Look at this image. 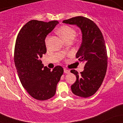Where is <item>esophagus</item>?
Returning <instances> with one entry per match:
<instances>
[{
	"mask_svg": "<svg viewBox=\"0 0 123 123\" xmlns=\"http://www.w3.org/2000/svg\"><path fill=\"white\" fill-rule=\"evenodd\" d=\"M63 70H64V73H69L70 72V70H68V69H64Z\"/></svg>",
	"mask_w": 123,
	"mask_h": 123,
	"instance_id": "1",
	"label": "esophagus"
}]
</instances>
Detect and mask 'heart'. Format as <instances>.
I'll use <instances>...</instances> for the list:
<instances>
[{"label":"heart","instance_id":"1","mask_svg":"<svg viewBox=\"0 0 123 123\" xmlns=\"http://www.w3.org/2000/svg\"><path fill=\"white\" fill-rule=\"evenodd\" d=\"M57 33L64 40L65 42L71 40L72 41L76 36V31L74 28L69 25H62L59 28L57 31ZM49 37L46 38V43H47Z\"/></svg>","mask_w":123,"mask_h":123}]
</instances>
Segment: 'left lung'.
<instances>
[{
    "label": "left lung",
    "mask_w": 123,
    "mask_h": 123,
    "mask_svg": "<svg viewBox=\"0 0 123 123\" xmlns=\"http://www.w3.org/2000/svg\"><path fill=\"white\" fill-rule=\"evenodd\" d=\"M63 23L76 25L82 32V43L76 58L85 63L84 69L79 74L72 69L76 80L71 86L74 95L87 98L94 95L104 81L107 66L108 55L102 32L92 20L83 16H77L63 21Z\"/></svg>",
    "instance_id": "obj_1"
}]
</instances>
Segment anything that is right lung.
Wrapping results in <instances>:
<instances>
[{
	"label": "right lung",
	"mask_w": 123,
	"mask_h": 123,
	"mask_svg": "<svg viewBox=\"0 0 123 123\" xmlns=\"http://www.w3.org/2000/svg\"><path fill=\"white\" fill-rule=\"evenodd\" d=\"M58 23L29 21L19 31L15 42L14 58L21 84L31 97L40 101L54 96L63 73L62 66L51 70L40 60L47 51L46 36Z\"/></svg>",
	"instance_id": "right-lung-1"
}]
</instances>
